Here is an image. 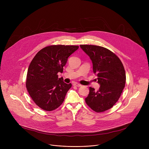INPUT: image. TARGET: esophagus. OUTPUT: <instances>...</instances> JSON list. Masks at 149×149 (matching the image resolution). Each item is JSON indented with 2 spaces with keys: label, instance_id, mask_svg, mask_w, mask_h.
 Returning <instances> with one entry per match:
<instances>
[{
  "label": "esophagus",
  "instance_id": "esophagus-1",
  "mask_svg": "<svg viewBox=\"0 0 149 149\" xmlns=\"http://www.w3.org/2000/svg\"><path fill=\"white\" fill-rule=\"evenodd\" d=\"M73 86H75V87H81V86H82L81 84H78V83H77V82L74 83V84H73Z\"/></svg>",
  "mask_w": 149,
  "mask_h": 149
}]
</instances>
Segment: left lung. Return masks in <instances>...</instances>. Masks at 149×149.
Instances as JSON below:
<instances>
[{
    "label": "left lung",
    "mask_w": 149,
    "mask_h": 149,
    "mask_svg": "<svg viewBox=\"0 0 149 149\" xmlns=\"http://www.w3.org/2000/svg\"><path fill=\"white\" fill-rule=\"evenodd\" d=\"M80 48L90 58L100 86L98 91L90 87L86 102L95 112L105 111L116 103L125 87L123 65L116 55L105 48L91 45H81Z\"/></svg>",
    "instance_id": "obj_1"
}]
</instances>
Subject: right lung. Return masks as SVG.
Segmentation results:
<instances>
[{"instance_id": "obj_1", "label": "right lung", "mask_w": 149, "mask_h": 149, "mask_svg": "<svg viewBox=\"0 0 149 149\" xmlns=\"http://www.w3.org/2000/svg\"><path fill=\"white\" fill-rule=\"evenodd\" d=\"M78 46L52 45L40 50L33 58L27 73L26 86L35 103L42 110L52 111L64 101L72 86L58 78L68 57Z\"/></svg>"}]
</instances>
